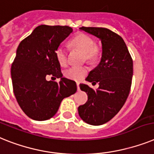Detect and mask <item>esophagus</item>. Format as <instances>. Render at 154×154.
I'll return each mask as SVG.
<instances>
[{
	"instance_id": "34e87169",
	"label": "esophagus",
	"mask_w": 154,
	"mask_h": 154,
	"mask_svg": "<svg viewBox=\"0 0 154 154\" xmlns=\"http://www.w3.org/2000/svg\"><path fill=\"white\" fill-rule=\"evenodd\" d=\"M80 84L79 83H77V90H78V91H79L80 90Z\"/></svg>"
}]
</instances>
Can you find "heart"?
<instances>
[{"instance_id": "b5f03b06", "label": "heart", "mask_w": 154, "mask_h": 154, "mask_svg": "<svg viewBox=\"0 0 154 154\" xmlns=\"http://www.w3.org/2000/svg\"><path fill=\"white\" fill-rule=\"evenodd\" d=\"M71 45L83 53L85 59L88 62L95 61L99 56V49L95 46V41L90 36L80 33L71 41ZM55 56L61 66H66L68 59L67 50L63 45H60L55 50ZM86 67H70L65 71V76L68 79L79 81L87 74Z\"/></svg>"}]
</instances>
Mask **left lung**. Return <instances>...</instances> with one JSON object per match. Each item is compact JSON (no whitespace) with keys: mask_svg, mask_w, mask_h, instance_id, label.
Returning <instances> with one entry per match:
<instances>
[{"mask_svg":"<svg viewBox=\"0 0 154 154\" xmlns=\"http://www.w3.org/2000/svg\"><path fill=\"white\" fill-rule=\"evenodd\" d=\"M81 30L101 41L102 57L99 65L90 71L86 81L99 83L96 91L81 84L88 101L78 107V113L91 125L106 123L121 110L130 92L133 62L123 38L106 28L85 27Z\"/></svg>","mask_w":154,"mask_h":154,"instance_id":"left-lung-1","label":"left lung"}]
</instances>
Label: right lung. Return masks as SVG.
Instances as JSON below:
<instances>
[{
    "instance_id": "add662e5",
    "label": "right lung",
    "mask_w": 154,
    "mask_h": 154,
    "mask_svg": "<svg viewBox=\"0 0 154 154\" xmlns=\"http://www.w3.org/2000/svg\"><path fill=\"white\" fill-rule=\"evenodd\" d=\"M73 32L67 26L41 25L20 42L11 65L13 91L29 117L46 121L57 113L64 98L77 91L76 82L63 77L55 50ZM51 75L59 82L46 80Z\"/></svg>"
}]
</instances>
